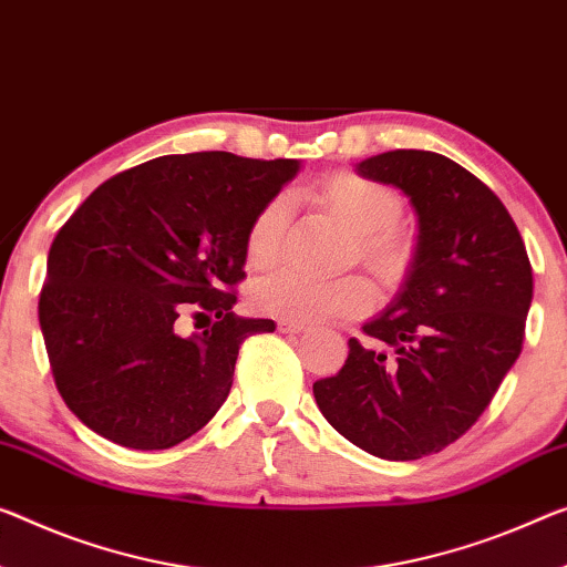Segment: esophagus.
<instances>
[{
    "instance_id": "obj_1",
    "label": "esophagus",
    "mask_w": 567,
    "mask_h": 567,
    "mask_svg": "<svg viewBox=\"0 0 567 567\" xmlns=\"http://www.w3.org/2000/svg\"><path fill=\"white\" fill-rule=\"evenodd\" d=\"M278 332L281 334H301V332H307V327L303 324H296V321H278Z\"/></svg>"
}]
</instances>
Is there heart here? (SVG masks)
<instances>
[{"instance_id": "heart-1", "label": "heart", "mask_w": 567, "mask_h": 567, "mask_svg": "<svg viewBox=\"0 0 567 567\" xmlns=\"http://www.w3.org/2000/svg\"><path fill=\"white\" fill-rule=\"evenodd\" d=\"M313 203L352 233L357 260H362L382 284H395L405 276L413 258V235L398 225L400 197L393 187L362 174L339 169L319 179L311 189ZM289 203L276 197L250 223L246 238L248 264L266 268L274 264L281 246ZM372 289L360 276L311 278L296 271H276L260 278L250 291L254 309L296 324L354 317L372 307Z\"/></svg>"}]
</instances>
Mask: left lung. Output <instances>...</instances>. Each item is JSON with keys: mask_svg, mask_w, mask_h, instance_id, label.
Segmentation results:
<instances>
[{"mask_svg": "<svg viewBox=\"0 0 567 567\" xmlns=\"http://www.w3.org/2000/svg\"><path fill=\"white\" fill-rule=\"evenodd\" d=\"M357 174L411 199L417 240L405 281L350 339L334 378L313 382L332 429L368 454L415 461L461 439L522 352L533 266L515 220L482 179L449 156L395 150Z\"/></svg>", "mask_w": 567, "mask_h": 567, "instance_id": "left-lung-1", "label": "left lung"}]
</instances>
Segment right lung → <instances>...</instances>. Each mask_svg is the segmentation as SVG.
I'll return each mask as SVG.
<instances>
[{"label":"right lung","mask_w":567,"mask_h":567,"mask_svg":"<svg viewBox=\"0 0 567 567\" xmlns=\"http://www.w3.org/2000/svg\"><path fill=\"white\" fill-rule=\"evenodd\" d=\"M299 169V159L169 154L93 189L52 240L38 307L78 421L118 446L159 451L220 411L243 339L276 329L233 311L250 223ZM182 310L216 324L182 338Z\"/></svg>","instance_id":"obj_1"}]
</instances>
